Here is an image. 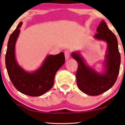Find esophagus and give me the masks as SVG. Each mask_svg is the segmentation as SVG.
Returning a JSON list of instances; mask_svg holds the SVG:
<instances>
[{
	"instance_id": "34e87169",
	"label": "esophagus",
	"mask_w": 125,
	"mask_h": 125,
	"mask_svg": "<svg viewBox=\"0 0 125 125\" xmlns=\"http://www.w3.org/2000/svg\"><path fill=\"white\" fill-rule=\"evenodd\" d=\"M65 57L66 60H68L70 59V54L69 51H65Z\"/></svg>"
}]
</instances>
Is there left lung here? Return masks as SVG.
<instances>
[{"mask_svg":"<svg viewBox=\"0 0 125 125\" xmlns=\"http://www.w3.org/2000/svg\"><path fill=\"white\" fill-rule=\"evenodd\" d=\"M96 32L94 39L107 44L102 71L97 72L88 65L80 51H74L71 54L78 65L75 76L77 86L81 91L90 96L100 95L113 86L118 77L121 64L117 39L104 21H101Z\"/></svg>","mask_w":125,"mask_h":125,"instance_id":"8db88e82","label":"left lung"}]
</instances>
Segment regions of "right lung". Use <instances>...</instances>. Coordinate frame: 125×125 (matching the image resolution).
<instances>
[{"label":"right lung","instance_id":"right-lung-1","mask_svg":"<svg viewBox=\"0 0 125 125\" xmlns=\"http://www.w3.org/2000/svg\"><path fill=\"white\" fill-rule=\"evenodd\" d=\"M20 22L10 35L5 55V66L10 79L18 91L30 96H40L52 87L56 73L65 63L63 52L47 55L41 66L34 71L25 70L16 57V43L20 33Z\"/></svg>","mask_w":125,"mask_h":125}]
</instances>
